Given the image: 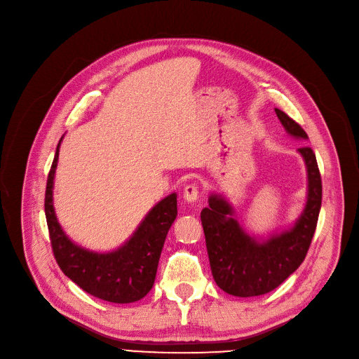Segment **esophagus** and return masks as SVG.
<instances>
[{
	"label": "esophagus",
	"mask_w": 359,
	"mask_h": 359,
	"mask_svg": "<svg viewBox=\"0 0 359 359\" xmlns=\"http://www.w3.org/2000/svg\"><path fill=\"white\" fill-rule=\"evenodd\" d=\"M183 198L187 202H196V199L199 198V187L196 183H191V184H186L184 189H183Z\"/></svg>",
	"instance_id": "esophagus-1"
}]
</instances>
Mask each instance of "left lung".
<instances>
[{"label":"left lung","instance_id":"obj_1","mask_svg":"<svg viewBox=\"0 0 359 359\" xmlns=\"http://www.w3.org/2000/svg\"><path fill=\"white\" fill-rule=\"evenodd\" d=\"M288 134L307 140L306 130L285 111L275 109ZM309 173L307 205L290 231L257 243L233 217L230 203L212 195L201 212L206 250L217 285L234 297H256L273 291L304 262L322 206V176L316 154L307 145L298 148Z\"/></svg>","mask_w":359,"mask_h":359}]
</instances>
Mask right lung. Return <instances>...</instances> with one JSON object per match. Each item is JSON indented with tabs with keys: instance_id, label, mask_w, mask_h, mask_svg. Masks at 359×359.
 <instances>
[{
	"instance_id": "1",
	"label": "right lung",
	"mask_w": 359,
	"mask_h": 359,
	"mask_svg": "<svg viewBox=\"0 0 359 359\" xmlns=\"http://www.w3.org/2000/svg\"><path fill=\"white\" fill-rule=\"evenodd\" d=\"M58 156L60 144L45 192V215L56 263L71 280L93 297L118 304L141 299L154 285L164 240L177 215L176 194L160 201L121 249L104 255L87 252L65 236L55 217L52 187Z\"/></svg>"
}]
</instances>
